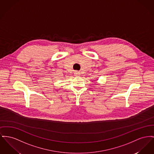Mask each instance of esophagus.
<instances>
[{
	"mask_svg": "<svg viewBox=\"0 0 154 154\" xmlns=\"http://www.w3.org/2000/svg\"><path fill=\"white\" fill-rule=\"evenodd\" d=\"M74 74L76 75V76H79L80 75V72H74Z\"/></svg>",
	"mask_w": 154,
	"mask_h": 154,
	"instance_id": "esophagus-1",
	"label": "esophagus"
}]
</instances>
